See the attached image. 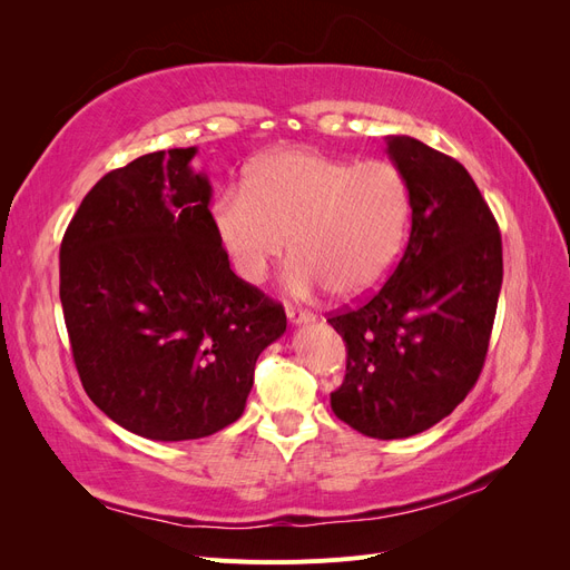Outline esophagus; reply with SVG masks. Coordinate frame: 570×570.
<instances>
[{
    "label": "esophagus",
    "instance_id": "esophagus-1",
    "mask_svg": "<svg viewBox=\"0 0 570 570\" xmlns=\"http://www.w3.org/2000/svg\"><path fill=\"white\" fill-rule=\"evenodd\" d=\"M287 318H289V323L302 325V323H312L314 314L302 312V308H295V306H287Z\"/></svg>",
    "mask_w": 570,
    "mask_h": 570
}]
</instances>
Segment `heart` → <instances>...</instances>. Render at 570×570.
<instances>
[{
    "label": "heart",
    "instance_id": "1",
    "mask_svg": "<svg viewBox=\"0 0 570 570\" xmlns=\"http://www.w3.org/2000/svg\"><path fill=\"white\" fill-rule=\"evenodd\" d=\"M411 189L400 168L383 159H331L312 149L271 154L230 187L214 209L218 245L249 285L289 252L285 287L295 297L331 289L358 299L381 287L404 252Z\"/></svg>",
    "mask_w": 570,
    "mask_h": 570
}]
</instances>
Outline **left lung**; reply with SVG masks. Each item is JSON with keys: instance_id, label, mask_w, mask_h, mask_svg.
Listing matches in <instances>:
<instances>
[{"instance_id": "1", "label": "left lung", "mask_w": 570, "mask_h": 570, "mask_svg": "<svg viewBox=\"0 0 570 570\" xmlns=\"http://www.w3.org/2000/svg\"><path fill=\"white\" fill-rule=\"evenodd\" d=\"M387 154L411 189L409 245L371 299L327 318L347 342L331 406L375 440L419 435L465 400L504 275L502 235L469 170L409 135H390Z\"/></svg>"}]
</instances>
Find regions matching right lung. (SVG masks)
Segmentation results:
<instances>
[{"label":"right lung","instance_id":"right-lung-1","mask_svg":"<svg viewBox=\"0 0 570 570\" xmlns=\"http://www.w3.org/2000/svg\"><path fill=\"white\" fill-rule=\"evenodd\" d=\"M197 147L151 151L101 178L59 252V297L85 392L130 433L180 442L243 416L281 304L230 271Z\"/></svg>","mask_w":570,"mask_h":570}]
</instances>
